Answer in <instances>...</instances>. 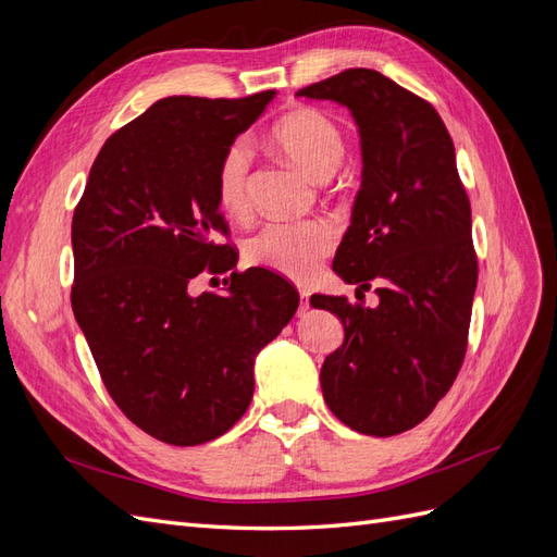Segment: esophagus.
Listing matches in <instances>:
<instances>
[{"instance_id": "34e87169", "label": "esophagus", "mask_w": 557, "mask_h": 557, "mask_svg": "<svg viewBox=\"0 0 557 557\" xmlns=\"http://www.w3.org/2000/svg\"><path fill=\"white\" fill-rule=\"evenodd\" d=\"M309 290L299 288V307H297V315H305L309 311Z\"/></svg>"}]
</instances>
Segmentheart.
Here are the masks:
<instances>
[{
	"mask_svg": "<svg viewBox=\"0 0 557 557\" xmlns=\"http://www.w3.org/2000/svg\"><path fill=\"white\" fill-rule=\"evenodd\" d=\"M272 141L301 172L323 181L344 158V134L327 113L313 107H297L281 115L272 127ZM250 146L244 139L232 141L218 162L215 195L230 215L248 209ZM336 234L327 221L269 223L246 242V260L256 267L293 278H311L320 262L334 250Z\"/></svg>",
	"mask_w": 557,
	"mask_h": 557,
	"instance_id": "obj_1",
	"label": "heart"
}]
</instances>
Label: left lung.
Returning <instances> with one entry per match:
<instances>
[{"mask_svg": "<svg viewBox=\"0 0 557 557\" xmlns=\"http://www.w3.org/2000/svg\"><path fill=\"white\" fill-rule=\"evenodd\" d=\"M297 95L356 117L362 185L332 269L358 285V299L372 285L379 295L374 309L311 297L344 323L320 387L344 425L393 436L423 423L465 360L479 278L469 197L450 134L423 97L374 70H346Z\"/></svg>", "mask_w": 557, "mask_h": 557, "instance_id": "left-lung-1", "label": "left lung"}]
</instances>
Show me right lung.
I'll use <instances>...</instances> for the list:
<instances>
[{"label":"right lung","mask_w":557,"mask_h":557,"mask_svg":"<svg viewBox=\"0 0 557 557\" xmlns=\"http://www.w3.org/2000/svg\"><path fill=\"white\" fill-rule=\"evenodd\" d=\"M276 90L242 99L164 97L113 132L74 209L72 309L111 399L172 446L225 434L252 399V364L297 311L299 295L262 267L234 272L215 244L225 148ZM231 272L223 296L189 293Z\"/></svg>","instance_id":"obj_1"}]
</instances>
